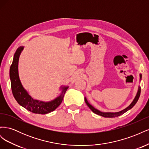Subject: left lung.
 Returning <instances> with one entry per match:
<instances>
[{
    "instance_id": "8db88e82",
    "label": "left lung",
    "mask_w": 149,
    "mask_h": 149,
    "mask_svg": "<svg viewBox=\"0 0 149 149\" xmlns=\"http://www.w3.org/2000/svg\"><path fill=\"white\" fill-rule=\"evenodd\" d=\"M139 76H140V81H141V79H142V74H139ZM140 94H141V86H139L138 87V90H137V92L136 96H135L134 99L133 100V101H132V102L130 104V105L129 106H127L126 108H125L124 109L120 111L119 112H102L100 110L97 109L96 108H95L94 107H93L91 104H90L88 102L87 99L86 97H84V101L86 103L87 106L89 107V109H91L94 113H95L97 115H100L102 117H104V118H116V117H118L122 114H123L125 112H127V111L130 110V109H132V108L135 106V104L137 103L139 98L140 97Z\"/></svg>"
}]
</instances>
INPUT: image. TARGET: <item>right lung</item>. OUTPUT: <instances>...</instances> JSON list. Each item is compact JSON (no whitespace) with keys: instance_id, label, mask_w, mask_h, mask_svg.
I'll return each mask as SVG.
<instances>
[{"instance_id":"add662e5","label":"right lung","mask_w":149,"mask_h":149,"mask_svg":"<svg viewBox=\"0 0 149 149\" xmlns=\"http://www.w3.org/2000/svg\"><path fill=\"white\" fill-rule=\"evenodd\" d=\"M24 46H20L16 50L12 64L10 68V79L13 95L19 104L28 111L35 114H46L55 111L60 105L68 86H61V93L56 97L50 101H43L35 100L22 85L19 74V60Z\"/></svg>"}]
</instances>
